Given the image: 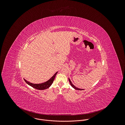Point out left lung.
Wrapping results in <instances>:
<instances>
[{
    "instance_id": "obj_1",
    "label": "left lung",
    "mask_w": 125,
    "mask_h": 125,
    "mask_svg": "<svg viewBox=\"0 0 125 125\" xmlns=\"http://www.w3.org/2000/svg\"><path fill=\"white\" fill-rule=\"evenodd\" d=\"M68 80H69V83H70L71 86H72L73 88H74V89H76V90H84L83 89H81V88H78V87H76L75 85H74L73 84V83H72V82H71V81H70V80L69 78H68Z\"/></svg>"
}]
</instances>
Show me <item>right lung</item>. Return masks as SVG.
<instances>
[{
	"label": "right lung",
	"instance_id": "add662e5",
	"mask_svg": "<svg viewBox=\"0 0 125 125\" xmlns=\"http://www.w3.org/2000/svg\"><path fill=\"white\" fill-rule=\"evenodd\" d=\"M58 72H57L49 80H48V81H47L45 82L41 83H31L28 81H27V80H26L25 79H24L25 82L30 86L34 87L35 89H39V90H44L48 88H49L51 84H52V83H53V81L55 79V78L56 77V75H57Z\"/></svg>",
	"mask_w": 125,
	"mask_h": 125
}]
</instances>
